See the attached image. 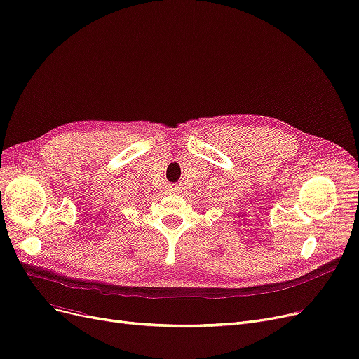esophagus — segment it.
<instances>
[{
    "instance_id": "34e87169",
    "label": "esophagus",
    "mask_w": 359,
    "mask_h": 359,
    "mask_svg": "<svg viewBox=\"0 0 359 359\" xmlns=\"http://www.w3.org/2000/svg\"><path fill=\"white\" fill-rule=\"evenodd\" d=\"M168 192L170 194H176L177 192V186L176 184H170L168 186Z\"/></svg>"
}]
</instances>
